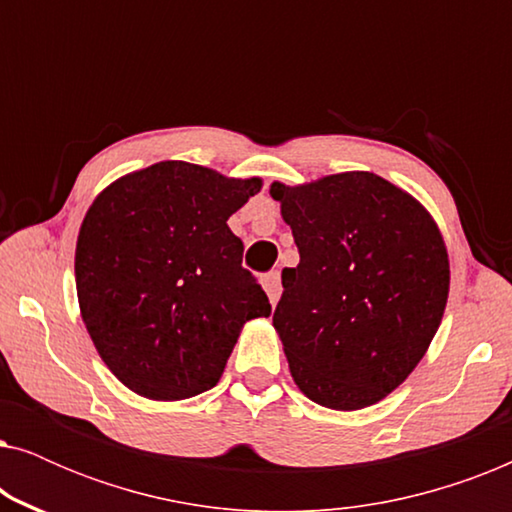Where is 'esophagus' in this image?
Returning <instances> with one entry per match:
<instances>
[{"label":"esophagus","mask_w":512,"mask_h":512,"mask_svg":"<svg viewBox=\"0 0 512 512\" xmlns=\"http://www.w3.org/2000/svg\"><path fill=\"white\" fill-rule=\"evenodd\" d=\"M263 289L268 293L270 303L275 305L279 296H282V277H279V272H270V275L263 277Z\"/></svg>","instance_id":"34e87169"}]
</instances>
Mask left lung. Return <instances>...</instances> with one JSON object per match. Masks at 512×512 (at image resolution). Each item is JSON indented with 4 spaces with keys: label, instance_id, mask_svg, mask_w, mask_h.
Returning <instances> with one entry per match:
<instances>
[{
    "label": "left lung",
    "instance_id": "1",
    "mask_svg": "<svg viewBox=\"0 0 512 512\" xmlns=\"http://www.w3.org/2000/svg\"><path fill=\"white\" fill-rule=\"evenodd\" d=\"M300 263L282 270L272 326L293 382L331 410H361L408 380L436 335L450 258L422 202L373 172L272 181Z\"/></svg>",
    "mask_w": 512,
    "mask_h": 512
}]
</instances>
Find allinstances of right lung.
<instances>
[{"label": "right lung", "instance_id": "1", "mask_svg": "<svg viewBox=\"0 0 512 512\" xmlns=\"http://www.w3.org/2000/svg\"><path fill=\"white\" fill-rule=\"evenodd\" d=\"M261 186L160 160L111 181L88 207L76 296L97 354L130 391L184 401L212 389L242 326L270 314L228 228Z\"/></svg>", "mask_w": 512, "mask_h": 512}]
</instances>
